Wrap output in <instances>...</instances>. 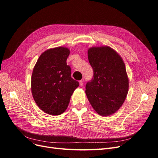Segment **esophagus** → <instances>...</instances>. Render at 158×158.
<instances>
[{
    "label": "esophagus",
    "instance_id": "esophagus-1",
    "mask_svg": "<svg viewBox=\"0 0 158 158\" xmlns=\"http://www.w3.org/2000/svg\"><path fill=\"white\" fill-rule=\"evenodd\" d=\"M79 84H80V87L83 86V84H84V80H80V81H79Z\"/></svg>",
    "mask_w": 158,
    "mask_h": 158
}]
</instances>
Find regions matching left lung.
Returning a JSON list of instances; mask_svg holds the SVG:
<instances>
[{
	"label": "left lung",
	"instance_id": "8db88e82",
	"mask_svg": "<svg viewBox=\"0 0 158 158\" xmlns=\"http://www.w3.org/2000/svg\"><path fill=\"white\" fill-rule=\"evenodd\" d=\"M87 55L94 74L85 86L87 97L98 114L111 115L122 106L128 92L124 63L108 46L91 47Z\"/></svg>",
	"mask_w": 158,
	"mask_h": 158
}]
</instances>
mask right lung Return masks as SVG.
Instances as JSON below:
<instances>
[{"mask_svg":"<svg viewBox=\"0 0 158 158\" xmlns=\"http://www.w3.org/2000/svg\"><path fill=\"white\" fill-rule=\"evenodd\" d=\"M69 48L59 47L43 52L34 67L31 90L37 106L51 115H59L69 106L78 81L71 78L67 64Z\"/></svg>","mask_w":158,"mask_h":158,"instance_id":"obj_1","label":"right lung"}]
</instances>
